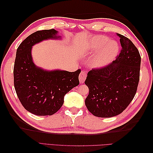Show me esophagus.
I'll return each instance as SVG.
<instances>
[{"label":"esophagus","instance_id":"esophagus-1","mask_svg":"<svg viewBox=\"0 0 153 153\" xmlns=\"http://www.w3.org/2000/svg\"><path fill=\"white\" fill-rule=\"evenodd\" d=\"M86 77H87V71L85 70H83L81 71V73L79 74V82L81 83H83L84 81L86 79Z\"/></svg>","mask_w":153,"mask_h":153}]
</instances>
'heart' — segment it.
Wrapping results in <instances>:
<instances>
[{
  "instance_id": "b5f03b06",
  "label": "heart",
  "mask_w": 153,
  "mask_h": 153,
  "mask_svg": "<svg viewBox=\"0 0 153 153\" xmlns=\"http://www.w3.org/2000/svg\"><path fill=\"white\" fill-rule=\"evenodd\" d=\"M89 49L95 52L99 51L93 60L94 66L104 67L110 64L118 55L120 47L117 42L109 41V39L102 35L93 38L89 45Z\"/></svg>"
}]
</instances>
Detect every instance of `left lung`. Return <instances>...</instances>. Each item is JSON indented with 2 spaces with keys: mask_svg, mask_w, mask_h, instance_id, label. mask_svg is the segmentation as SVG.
I'll return each mask as SVG.
<instances>
[{
  "mask_svg": "<svg viewBox=\"0 0 153 153\" xmlns=\"http://www.w3.org/2000/svg\"><path fill=\"white\" fill-rule=\"evenodd\" d=\"M120 37L122 49L115 60L93 68L85 84L89 88L85 105L94 116L110 118L121 114L134 99L140 76L141 56L128 37Z\"/></svg>",
  "mask_w": 153,
  "mask_h": 153,
  "instance_id": "obj_1",
  "label": "left lung"
}]
</instances>
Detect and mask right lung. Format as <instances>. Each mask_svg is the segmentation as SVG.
<instances>
[{
    "instance_id": "add662e5",
    "label": "right lung",
    "mask_w": 153,
    "mask_h": 153,
    "mask_svg": "<svg viewBox=\"0 0 153 153\" xmlns=\"http://www.w3.org/2000/svg\"><path fill=\"white\" fill-rule=\"evenodd\" d=\"M54 29L37 31L22 42L14 66V85L16 94L25 110L37 116H51L64 103L67 93L79 85L81 70L45 71L35 66L32 60L33 45L48 39H57Z\"/></svg>"
}]
</instances>
